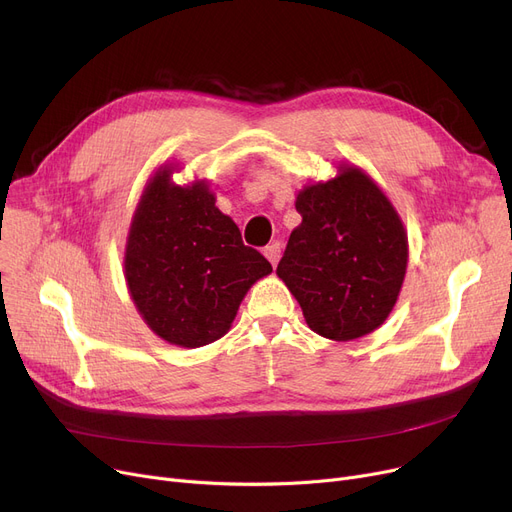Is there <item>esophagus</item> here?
<instances>
[{
	"mask_svg": "<svg viewBox=\"0 0 512 512\" xmlns=\"http://www.w3.org/2000/svg\"><path fill=\"white\" fill-rule=\"evenodd\" d=\"M263 253H265V257H267V259H270V263H272V265H276V263L280 261V255H282L280 242H272V245H267V247L263 249Z\"/></svg>",
	"mask_w": 512,
	"mask_h": 512,
	"instance_id": "obj_1",
	"label": "esophagus"
}]
</instances>
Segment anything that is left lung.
I'll use <instances>...</instances> for the list:
<instances>
[{
    "label": "left lung",
    "mask_w": 512,
    "mask_h": 512,
    "mask_svg": "<svg viewBox=\"0 0 512 512\" xmlns=\"http://www.w3.org/2000/svg\"><path fill=\"white\" fill-rule=\"evenodd\" d=\"M278 278L299 301L307 326L346 342L378 330L407 274L409 242L396 209L363 170L340 166L297 197Z\"/></svg>",
    "instance_id": "obj_1"
}]
</instances>
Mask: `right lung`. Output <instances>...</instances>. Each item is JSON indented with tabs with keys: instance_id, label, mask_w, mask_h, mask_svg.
<instances>
[{
	"instance_id": "1",
	"label": "right lung",
	"mask_w": 512,
	"mask_h": 512,
	"mask_svg": "<svg viewBox=\"0 0 512 512\" xmlns=\"http://www.w3.org/2000/svg\"><path fill=\"white\" fill-rule=\"evenodd\" d=\"M157 170L132 215L124 276L145 324L170 344L222 338L249 288L272 272L201 180L178 186Z\"/></svg>"
}]
</instances>
